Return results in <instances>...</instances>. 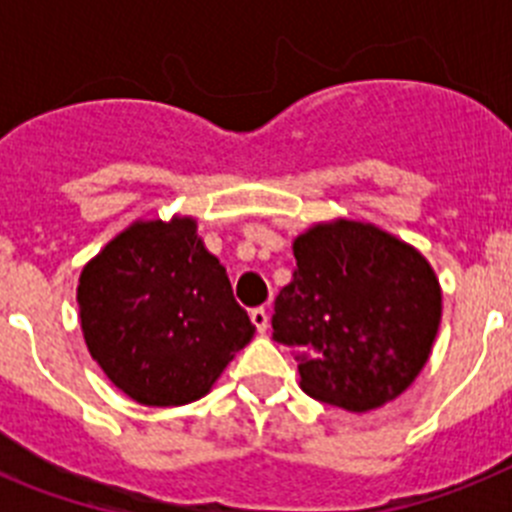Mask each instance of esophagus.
<instances>
[{
  "label": "esophagus",
  "mask_w": 512,
  "mask_h": 512,
  "mask_svg": "<svg viewBox=\"0 0 512 512\" xmlns=\"http://www.w3.org/2000/svg\"><path fill=\"white\" fill-rule=\"evenodd\" d=\"M251 323L256 325V330H259V333H266V328H269V312H266L264 307H253Z\"/></svg>",
  "instance_id": "1"
}]
</instances>
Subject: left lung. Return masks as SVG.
<instances>
[{
	"label": "left lung",
	"instance_id": "left-lung-1",
	"mask_svg": "<svg viewBox=\"0 0 512 512\" xmlns=\"http://www.w3.org/2000/svg\"><path fill=\"white\" fill-rule=\"evenodd\" d=\"M297 269L274 302V341L300 356L302 390L372 410L408 390L441 323L428 261L374 225H315L295 241Z\"/></svg>",
	"mask_w": 512,
	"mask_h": 512
}]
</instances>
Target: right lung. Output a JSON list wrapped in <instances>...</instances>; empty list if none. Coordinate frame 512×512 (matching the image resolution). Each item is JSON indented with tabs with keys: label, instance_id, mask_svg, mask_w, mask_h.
<instances>
[{
	"label": "right lung",
	"instance_id": "add662e5",
	"mask_svg": "<svg viewBox=\"0 0 512 512\" xmlns=\"http://www.w3.org/2000/svg\"><path fill=\"white\" fill-rule=\"evenodd\" d=\"M89 354L140 405H187L253 338L225 266L194 220L135 223L81 271Z\"/></svg>",
	"mask_w": 512,
	"mask_h": 512
}]
</instances>
